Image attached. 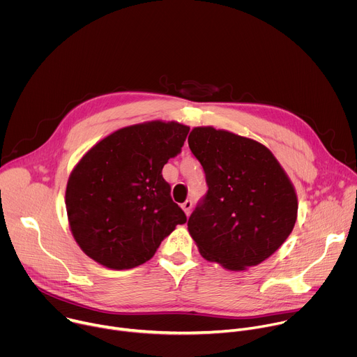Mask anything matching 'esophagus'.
<instances>
[{"label":"esophagus","instance_id":"obj_1","mask_svg":"<svg viewBox=\"0 0 357 357\" xmlns=\"http://www.w3.org/2000/svg\"><path fill=\"white\" fill-rule=\"evenodd\" d=\"M192 208H193V202H192V200H186V202L182 203V209H183V212L186 213V216L190 215Z\"/></svg>","mask_w":357,"mask_h":357}]
</instances>
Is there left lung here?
<instances>
[{"instance_id":"1","label":"left lung","mask_w":357,"mask_h":357,"mask_svg":"<svg viewBox=\"0 0 357 357\" xmlns=\"http://www.w3.org/2000/svg\"><path fill=\"white\" fill-rule=\"evenodd\" d=\"M188 144L208 183L188 220L200 254L234 271L260 264L296 220L298 200L284 169L260 142L213 127L193 128Z\"/></svg>"}]
</instances>
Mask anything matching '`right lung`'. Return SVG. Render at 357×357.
I'll return each instance as SVG.
<instances>
[{
  "instance_id": "obj_1",
  "label": "right lung",
  "mask_w": 357,
  "mask_h": 357,
  "mask_svg": "<svg viewBox=\"0 0 357 357\" xmlns=\"http://www.w3.org/2000/svg\"><path fill=\"white\" fill-rule=\"evenodd\" d=\"M189 127L151 121L121 128L96 144L66 188L70 230L94 261L114 270L148 261L186 215L162 176L182 151Z\"/></svg>"
}]
</instances>
